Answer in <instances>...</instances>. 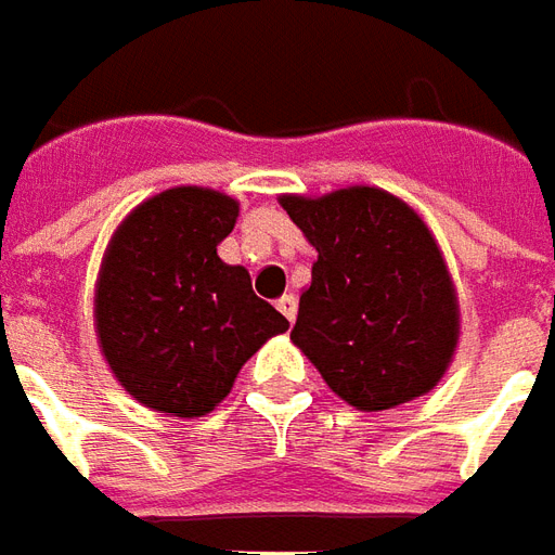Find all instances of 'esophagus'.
Here are the masks:
<instances>
[{
	"instance_id": "obj_1",
	"label": "esophagus",
	"mask_w": 555,
	"mask_h": 555,
	"mask_svg": "<svg viewBox=\"0 0 555 555\" xmlns=\"http://www.w3.org/2000/svg\"><path fill=\"white\" fill-rule=\"evenodd\" d=\"M276 309L288 318V321H294V318H297V297H294V294H282L276 300Z\"/></svg>"
}]
</instances>
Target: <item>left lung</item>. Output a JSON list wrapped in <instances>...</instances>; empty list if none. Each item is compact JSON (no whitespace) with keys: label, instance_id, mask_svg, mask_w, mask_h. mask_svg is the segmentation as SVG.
Masks as SVG:
<instances>
[{"label":"left lung","instance_id":"left-lung-1","mask_svg":"<svg viewBox=\"0 0 555 555\" xmlns=\"http://www.w3.org/2000/svg\"><path fill=\"white\" fill-rule=\"evenodd\" d=\"M279 204L318 251L291 343L360 412L429 393L456 354L460 297L424 219L378 185Z\"/></svg>","mask_w":555,"mask_h":555}]
</instances>
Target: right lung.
Masks as SVG:
<instances>
[{
  "label": "right lung",
  "instance_id": "add662e5",
  "mask_svg": "<svg viewBox=\"0 0 555 555\" xmlns=\"http://www.w3.org/2000/svg\"><path fill=\"white\" fill-rule=\"evenodd\" d=\"M240 216L237 197L173 185L116 224L95 279V336L114 378L153 412L210 414L243 363L288 318L251 291L249 270L216 246Z\"/></svg>",
  "mask_w": 555,
  "mask_h": 555
}]
</instances>
